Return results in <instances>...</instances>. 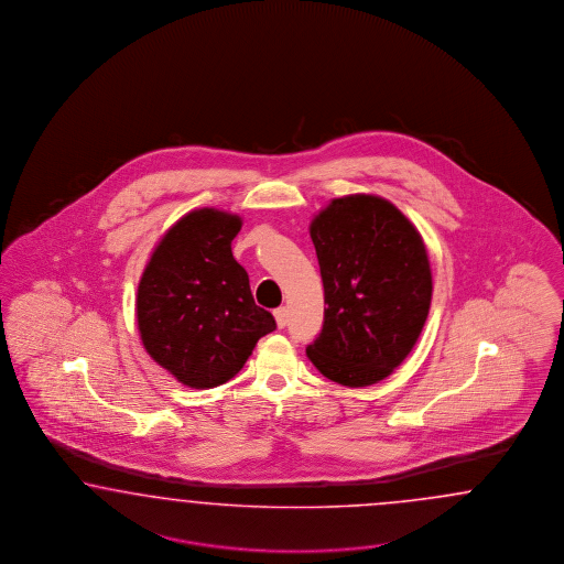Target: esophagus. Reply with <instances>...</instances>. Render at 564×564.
<instances>
[{
  "label": "esophagus",
  "instance_id": "obj_1",
  "mask_svg": "<svg viewBox=\"0 0 564 564\" xmlns=\"http://www.w3.org/2000/svg\"><path fill=\"white\" fill-rule=\"evenodd\" d=\"M288 318H290V310H288V307H276V310H274V321H276L279 328H285Z\"/></svg>",
  "mask_w": 564,
  "mask_h": 564
}]
</instances>
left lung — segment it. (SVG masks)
<instances>
[{"label":"left lung","instance_id":"obj_1","mask_svg":"<svg viewBox=\"0 0 564 564\" xmlns=\"http://www.w3.org/2000/svg\"><path fill=\"white\" fill-rule=\"evenodd\" d=\"M325 285V323L306 347L343 387L387 378L417 341L432 300L426 246L408 217L378 196H345L310 225Z\"/></svg>","mask_w":564,"mask_h":564}]
</instances>
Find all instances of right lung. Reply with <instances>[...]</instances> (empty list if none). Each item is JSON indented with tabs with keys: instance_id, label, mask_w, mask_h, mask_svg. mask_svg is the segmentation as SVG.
<instances>
[{
	"instance_id": "add662e5",
	"label": "right lung",
	"mask_w": 564,
	"mask_h": 564,
	"mask_svg": "<svg viewBox=\"0 0 564 564\" xmlns=\"http://www.w3.org/2000/svg\"><path fill=\"white\" fill-rule=\"evenodd\" d=\"M238 215L192 210L154 248L138 285V330L149 356L192 389H213L243 368L276 328L257 306L231 252Z\"/></svg>"
}]
</instances>
